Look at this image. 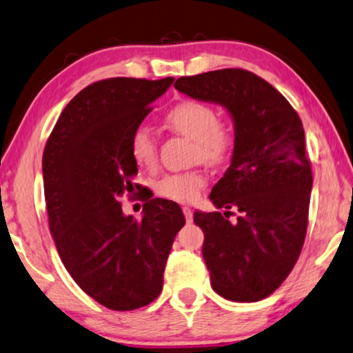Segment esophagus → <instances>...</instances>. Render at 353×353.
I'll list each match as a JSON object with an SVG mask.
<instances>
[{"instance_id":"34e87169","label":"esophagus","mask_w":353,"mask_h":353,"mask_svg":"<svg viewBox=\"0 0 353 353\" xmlns=\"http://www.w3.org/2000/svg\"><path fill=\"white\" fill-rule=\"evenodd\" d=\"M182 211H184L187 223H192V219H194V211H192V208H189V206H182Z\"/></svg>"}]
</instances>
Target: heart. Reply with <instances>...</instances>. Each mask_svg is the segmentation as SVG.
I'll list each match as a JSON object with an SVG mask.
<instances>
[{
    "label": "heart",
    "instance_id": "heart-1",
    "mask_svg": "<svg viewBox=\"0 0 353 353\" xmlns=\"http://www.w3.org/2000/svg\"><path fill=\"white\" fill-rule=\"evenodd\" d=\"M169 128L195 142V158L210 164L229 161L236 148V134L228 122L218 119L211 105L199 100H184L172 106L166 114ZM129 152L140 168L157 164V140L147 128H137L129 139ZM206 185V174L200 169L166 174L154 182L158 195L174 201L196 199Z\"/></svg>",
    "mask_w": 353,
    "mask_h": 353
}]
</instances>
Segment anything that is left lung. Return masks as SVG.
Listing matches in <instances>:
<instances>
[{
    "label": "left lung",
    "instance_id": "obj_1",
    "mask_svg": "<svg viewBox=\"0 0 353 353\" xmlns=\"http://www.w3.org/2000/svg\"><path fill=\"white\" fill-rule=\"evenodd\" d=\"M174 87L224 106L234 122L231 166L210 194L224 213L195 211L205 234L211 288L232 302H258L284 283L302 252L313 176L302 121L271 83L243 69L177 79ZM239 216L232 223L228 210Z\"/></svg>",
    "mask_w": 353,
    "mask_h": 353
}]
</instances>
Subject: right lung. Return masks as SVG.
Masks as SVG:
<instances>
[{"mask_svg": "<svg viewBox=\"0 0 353 353\" xmlns=\"http://www.w3.org/2000/svg\"><path fill=\"white\" fill-rule=\"evenodd\" d=\"M172 82L92 83L61 112L43 152L46 211L61 261L83 292L116 312L158 297L174 237L185 224L171 200L145 199L142 219L125 216L119 203L139 171L130 135Z\"/></svg>", "mask_w": 353, "mask_h": 353, "instance_id": "add662e5", "label": "right lung"}]
</instances>
